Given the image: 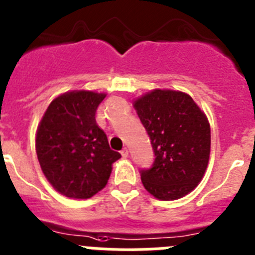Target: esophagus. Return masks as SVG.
Returning a JSON list of instances; mask_svg holds the SVG:
<instances>
[{
    "instance_id": "34e87169",
    "label": "esophagus",
    "mask_w": 255,
    "mask_h": 255,
    "mask_svg": "<svg viewBox=\"0 0 255 255\" xmlns=\"http://www.w3.org/2000/svg\"><path fill=\"white\" fill-rule=\"evenodd\" d=\"M121 153H122L123 157H128V155H129V151H128L127 147H125L122 151H121Z\"/></svg>"
}]
</instances>
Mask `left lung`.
Instances as JSON below:
<instances>
[{"label": "left lung", "mask_w": 255, "mask_h": 255, "mask_svg": "<svg viewBox=\"0 0 255 255\" xmlns=\"http://www.w3.org/2000/svg\"><path fill=\"white\" fill-rule=\"evenodd\" d=\"M147 130L155 160L141 170L148 193L161 201L187 196L201 182L211 151V128L206 114L188 94L156 90L134 100Z\"/></svg>", "instance_id": "1"}]
</instances>
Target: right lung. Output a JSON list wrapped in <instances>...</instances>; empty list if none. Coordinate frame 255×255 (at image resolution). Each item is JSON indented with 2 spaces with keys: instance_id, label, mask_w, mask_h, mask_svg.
<instances>
[{
  "instance_id": "obj_1",
  "label": "right lung",
  "mask_w": 255,
  "mask_h": 255,
  "mask_svg": "<svg viewBox=\"0 0 255 255\" xmlns=\"http://www.w3.org/2000/svg\"><path fill=\"white\" fill-rule=\"evenodd\" d=\"M107 94L75 90L57 96L38 126L35 150L48 182L61 194L86 199L107 185L121 153L109 147L95 114Z\"/></svg>"
}]
</instances>
